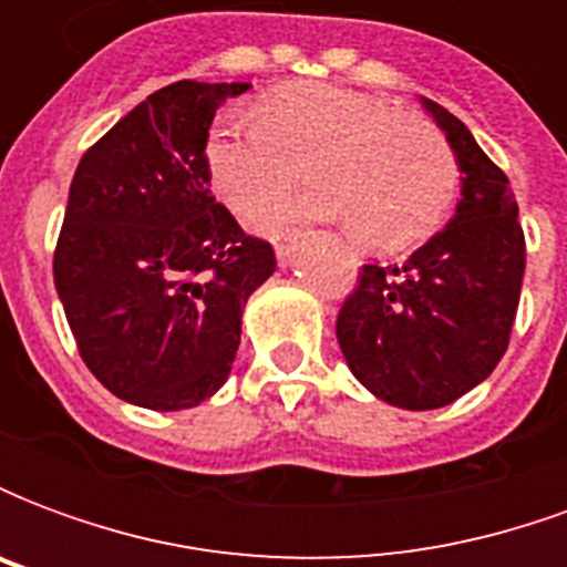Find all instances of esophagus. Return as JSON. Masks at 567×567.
Wrapping results in <instances>:
<instances>
[{
  "label": "esophagus",
  "instance_id": "1",
  "mask_svg": "<svg viewBox=\"0 0 567 567\" xmlns=\"http://www.w3.org/2000/svg\"><path fill=\"white\" fill-rule=\"evenodd\" d=\"M295 243H297V230H288V234L276 236V258H279V264H291Z\"/></svg>",
  "mask_w": 567,
  "mask_h": 567
}]
</instances>
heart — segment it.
Returning a JSON list of instances; mask_svg holds the SVG:
<instances>
[{
    "mask_svg": "<svg viewBox=\"0 0 567 567\" xmlns=\"http://www.w3.org/2000/svg\"><path fill=\"white\" fill-rule=\"evenodd\" d=\"M307 157L316 187L260 206L255 227L349 221L364 246L401 251L434 234L458 197V161L437 130L368 93L319 81L285 84L258 115L224 117L206 140L212 187L236 212L291 185L295 161Z\"/></svg>",
    "mask_w": 567,
    "mask_h": 567,
    "instance_id": "1",
    "label": "heart"
}]
</instances>
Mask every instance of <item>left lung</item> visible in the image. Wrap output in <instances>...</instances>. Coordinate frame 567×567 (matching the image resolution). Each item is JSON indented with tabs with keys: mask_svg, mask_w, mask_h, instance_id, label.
<instances>
[{
	"mask_svg": "<svg viewBox=\"0 0 567 567\" xmlns=\"http://www.w3.org/2000/svg\"><path fill=\"white\" fill-rule=\"evenodd\" d=\"M462 173L450 224L401 267L364 264L337 316L355 380L401 410H437L498 368L525 272V236L511 182L471 130L422 100Z\"/></svg>",
	"mask_w": 567,
	"mask_h": 567,
	"instance_id": "left-lung-1",
	"label": "left lung"
}]
</instances>
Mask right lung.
<instances>
[{"label":"right lung","mask_w":567,"mask_h":567,"mask_svg":"<svg viewBox=\"0 0 567 567\" xmlns=\"http://www.w3.org/2000/svg\"><path fill=\"white\" fill-rule=\"evenodd\" d=\"M248 87H161L75 169L54 285L84 364L127 404L209 401L234 368L243 307L276 270L270 243L243 234L206 173L212 117Z\"/></svg>","instance_id":"obj_1"}]
</instances>
